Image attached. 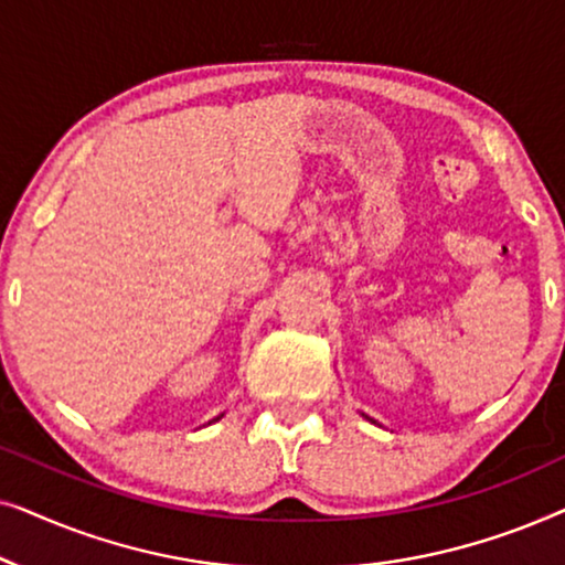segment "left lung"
Segmentation results:
<instances>
[{"instance_id": "left-lung-1", "label": "left lung", "mask_w": 565, "mask_h": 565, "mask_svg": "<svg viewBox=\"0 0 565 565\" xmlns=\"http://www.w3.org/2000/svg\"><path fill=\"white\" fill-rule=\"evenodd\" d=\"M365 419H367V422H373V419H370V416H365Z\"/></svg>"}]
</instances>
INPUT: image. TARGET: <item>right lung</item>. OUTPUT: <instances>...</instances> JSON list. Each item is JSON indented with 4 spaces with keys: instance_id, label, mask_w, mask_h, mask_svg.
<instances>
[{
    "instance_id": "obj_1",
    "label": "right lung",
    "mask_w": 565,
    "mask_h": 565,
    "mask_svg": "<svg viewBox=\"0 0 565 565\" xmlns=\"http://www.w3.org/2000/svg\"><path fill=\"white\" fill-rule=\"evenodd\" d=\"M221 416H223V414H221ZM221 416H218V419H221ZM213 422H215V419H213Z\"/></svg>"
}]
</instances>
